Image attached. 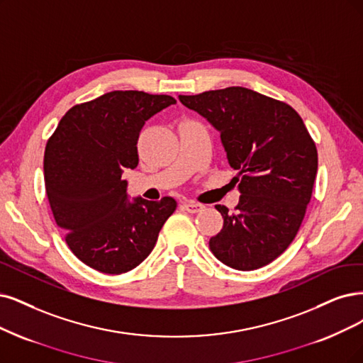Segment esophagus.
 Here are the masks:
<instances>
[{
	"mask_svg": "<svg viewBox=\"0 0 363 363\" xmlns=\"http://www.w3.org/2000/svg\"><path fill=\"white\" fill-rule=\"evenodd\" d=\"M182 209L186 211V212H191V213H196V212H200L203 209V205H200L197 202H186L182 205Z\"/></svg>",
	"mask_w": 363,
	"mask_h": 363,
	"instance_id": "34e87169",
	"label": "esophagus"
}]
</instances>
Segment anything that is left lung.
<instances>
[{"instance_id": "1", "label": "left lung", "mask_w": 363, "mask_h": 363, "mask_svg": "<svg viewBox=\"0 0 363 363\" xmlns=\"http://www.w3.org/2000/svg\"><path fill=\"white\" fill-rule=\"evenodd\" d=\"M220 133L230 167L239 170L236 213L217 205L224 224L209 239L213 256L254 271L283 254L296 236L317 174V150L291 106L230 86L179 96Z\"/></svg>"}]
</instances>
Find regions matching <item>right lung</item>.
I'll return each mask as SVG.
<instances>
[{
  "mask_svg": "<svg viewBox=\"0 0 363 363\" xmlns=\"http://www.w3.org/2000/svg\"><path fill=\"white\" fill-rule=\"evenodd\" d=\"M177 100L112 91L67 112L48 140L45 185L57 225L74 256L103 274L139 266L177 209V200L128 199L125 169L139 164L145 123Z\"/></svg>",
  "mask_w": 363,
  "mask_h": 363,
  "instance_id": "1",
  "label": "right lung"
}]
</instances>
